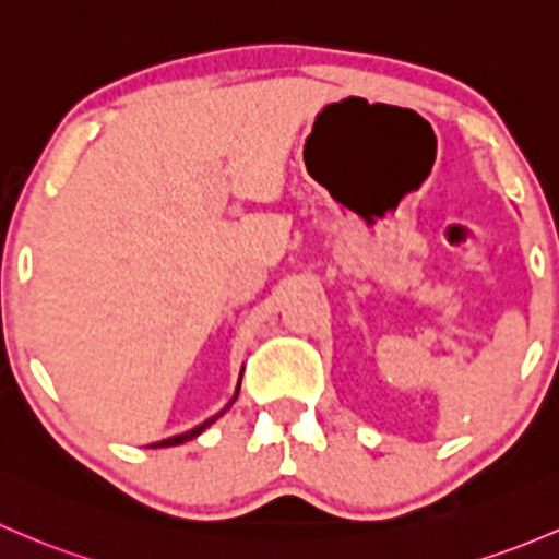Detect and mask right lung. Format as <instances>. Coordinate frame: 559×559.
<instances>
[{
    "label": "right lung",
    "instance_id": "obj_1",
    "mask_svg": "<svg viewBox=\"0 0 559 559\" xmlns=\"http://www.w3.org/2000/svg\"><path fill=\"white\" fill-rule=\"evenodd\" d=\"M238 388H240V383H238ZM235 396H238V391H235ZM235 396H233V402H235ZM230 402V404H233ZM230 404H227V407H230ZM225 407V409H227ZM225 409H222V413H225ZM219 413V415H222ZM219 415H214V418H209V420H203L201 423V426H195V428H192V431H185V433H179V437H171V439H163V442H157V444H152V448H174V444H185L187 442V439H195L198 437V433H203L205 431V428H209L211 426V423H214L216 418H219Z\"/></svg>",
    "mask_w": 559,
    "mask_h": 559
}]
</instances>
